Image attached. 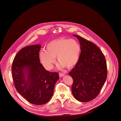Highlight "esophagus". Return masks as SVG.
<instances>
[{
    "instance_id": "obj_1",
    "label": "esophagus",
    "mask_w": 121,
    "mask_h": 121,
    "mask_svg": "<svg viewBox=\"0 0 121 121\" xmlns=\"http://www.w3.org/2000/svg\"><path fill=\"white\" fill-rule=\"evenodd\" d=\"M65 73H59V77H63L64 76V75H65Z\"/></svg>"
}]
</instances>
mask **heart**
Masks as SVG:
<instances>
[{
  "instance_id": "1",
  "label": "heart",
  "mask_w": 121,
  "mask_h": 121,
  "mask_svg": "<svg viewBox=\"0 0 121 121\" xmlns=\"http://www.w3.org/2000/svg\"><path fill=\"white\" fill-rule=\"evenodd\" d=\"M81 48L79 43L73 39L60 38L51 41L46 45V50L39 52L41 63L47 70L52 69L57 57L58 67L71 68L78 63Z\"/></svg>"
}]
</instances>
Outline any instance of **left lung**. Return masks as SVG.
<instances>
[{
  "mask_svg": "<svg viewBox=\"0 0 121 121\" xmlns=\"http://www.w3.org/2000/svg\"><path fill=\"white\" fill-rule=\"evenodd\" d=\"M81 51L79 60L69 72L72 92L78 101L87 102L96 98L105 82L107 67L104 54L95 44L77 35Z\"/></svg>",
  "mask_w": 121,
  "mask_h": 121,
  "instance_id": "obj_1",
  "label": "left lung"
}]
</instances>
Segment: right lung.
<instances>
[{
    "mask_svg": "<svg viewBox=\"0 0 121 121\" xmlns=\"http://www.w3.org/2000/svg\"><path fill=\"white\" fill-rule=\"evenodd\" d=\"M40 44L27 46L15 56L12 66L15 86L23 98L31 104L43 105L51 98L58 73L47 71L40 63Z\"/></svg>",
    "mask_w": 121,
    "mask_h": 121,
    "instance_id": "1",
    "label": "right lung"
}]
</instances>
